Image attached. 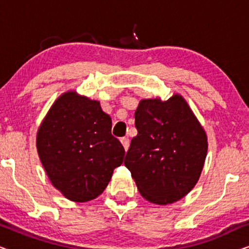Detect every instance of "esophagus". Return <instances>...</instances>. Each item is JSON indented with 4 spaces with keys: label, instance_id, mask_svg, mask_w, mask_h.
<instances>
[{
    "label": "esophagus",
    "instance_id": "1",
    "mask_svg": "<svg viewBox=\"0 0 249 249\" xmlns=\"http://www.w3.org/2000/svg\"><path fill=\"white\" fill-rule=\"evenodd\" d=\"M120 142H121L122 146H124V147L125 152H127L128 148H129V139H128V137H122V138L120 139Z\"/></svg>",
    "mask_w": 249,
    "mask_h": 249
}]
</instances>
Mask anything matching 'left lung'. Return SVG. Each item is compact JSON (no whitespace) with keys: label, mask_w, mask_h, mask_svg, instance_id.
I'll list each match as a JSON object with an SVG mask.
<instances>
[{"label":"left lung","mask_w":249,"mask_h":249,"mask_svg":"<svg viewBox=\"0 0 249 249\" xmlns=\"http://www.w3.org/2000/svg\"><path fill=\"white\" fill-rule=\"evenodd\" d=\"M135 125L124 165L141 195L158 205L181 199L198 181L207 154L205 130L192 108L179 94L142 100Z\"/></svg>","instance_id":"8db88e82"}]
</instances>
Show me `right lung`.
Masks as SVG:
<instances>
[{"label":"right lung","instance_id":"obj_1","mask_svg":"<svg viewBox=\"0 0 249 249\" xmlns=\"http://www.w3.org/2000/svg\"><path fill=\"white\" fill-rule=\"evenodd\" d=\"M112 120L100 102L67 91L54 102L37 131L36 146L46 175L72 202L100 196L124 148L111 134Z\"/></svg>","mask_w":249,"mask_h":249}]
</instances>
